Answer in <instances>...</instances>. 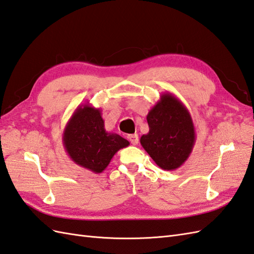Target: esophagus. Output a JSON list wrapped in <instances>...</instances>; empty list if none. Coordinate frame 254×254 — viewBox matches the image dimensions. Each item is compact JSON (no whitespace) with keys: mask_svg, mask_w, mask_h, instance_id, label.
Returning <instances> with one entry per match:
<instances>
[{"mask_svg":"<svg viewBox=\"0 0 254 254\" xmlns=\"http://www.w3.org/2000/svg\"><path fill=\"white\" fill-rule=\"evenodd\" d=\"M127 138H128L129 141H130L131 144H133V145H137V144H138L139 137H138L137 133H134V134H128Z\"/></svg>","mask_w":254,"mask_h":254,"instance_id":"34e87169","label":"esophagus"}]
</instances>
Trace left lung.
<instances>
[{"instance_id": "left-lung-1", "label": "left lung", "mask_w": 254, "mask_h": 254, "mask_svg": "<svg viewBox=\"0 0 254 254\" xmlns=\"http://www.w3.org/2000/svg\"><path fill=\"white\" fill-rule=\"evenodd\" d=\"M146 120L150 130L140 139L142 147L162 169H178L187 162L196 141L189 110L167 91L148 111Z\"/></svg>"}]
</instances>
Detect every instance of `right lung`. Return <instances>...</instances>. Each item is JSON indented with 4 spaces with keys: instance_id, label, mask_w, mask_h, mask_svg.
Masks as SVG:
<instances>
[{
    "instance_id": "1",
    "label": "right lung",
    "mask_w": 254,
    "mask_h": 254,
    "mask_svg": "<svg viewBox=\"0 0 254 254\" xmlns=\"http://www.w3.org/2000/svg\"><path fill=\"white\" fill-rule=\"evenodd\" d=\"M65 152L76 165L95 174H101L111 159L129 141L104 128L101 110L80 104L66 123L63 134Z\"/></svg>"
}]
</instances>
